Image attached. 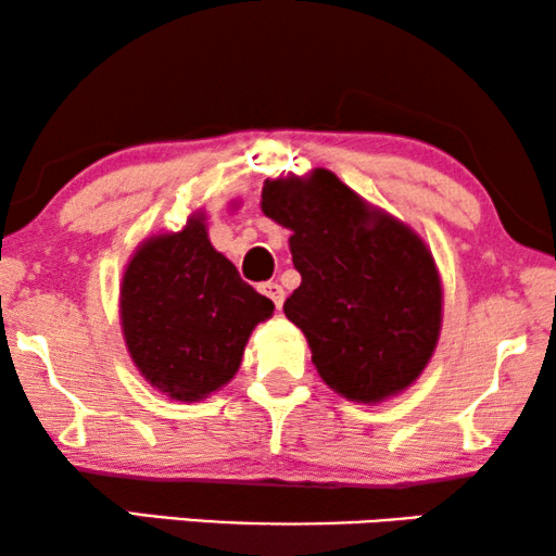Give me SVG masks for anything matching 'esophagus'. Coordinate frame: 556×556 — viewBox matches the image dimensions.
I'll use <instances>...</instances> for the list:
<instances>
[{
    "label": "esophagus",
    "mask_w": 556,
    "mask_h": 556,
    "mask_svg": "<svg viewBox=\"0 0 556 556\" xmlns=\"http://www.w3.org/2000/svg\"><path fill=\"white\" fill-rule=\"evenodd\" d=\"M261 293L268 295V299H270L273 303H276L278 311H280V306H283L286 291H283V286L276 283V280H268V283H261Z\"/></svg>",
    "instance_id": "obj_1"
}]
</instances>
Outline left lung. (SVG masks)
Returning <instances> with one entry per match:
<instances>
[{
    "mask_svg": "<svg viewBox=\"0 0 556 556\" xmlns=\"http://www.w3.org/2000/svg\"><path fill=\"white\" fill-rule=\"evenodd\" d=\"M263 215L291 230L301 286L283 303L333 392L375 405L428 367L443 286L413 227L371 207L329 169L265 179Z\"/></svg>",
    "mask_w": 556,
    "mask_h": 556,
    "instance_id": "1",
    "label": "left lung"
}]
</instances>
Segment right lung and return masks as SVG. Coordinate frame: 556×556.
I'll return each mask as SVG.
<instances>
[{
    "label": "right lung",
    "mask_w": 556,
    "mask_h": 556,
    "mask_svg": "<svg viewBox=\"0 0 556 556\" xmlns=\"http://www.w3.org/2000/svg\"><path fill=\"white\" fill-rule=\"evenodd\" d=\"M273 301L212 248L202 212L179 232L143 240L121 280V329L143 379L179 402L230 382Z\"/></svg>",
    "instance_id": "1"
}]
</instances>
